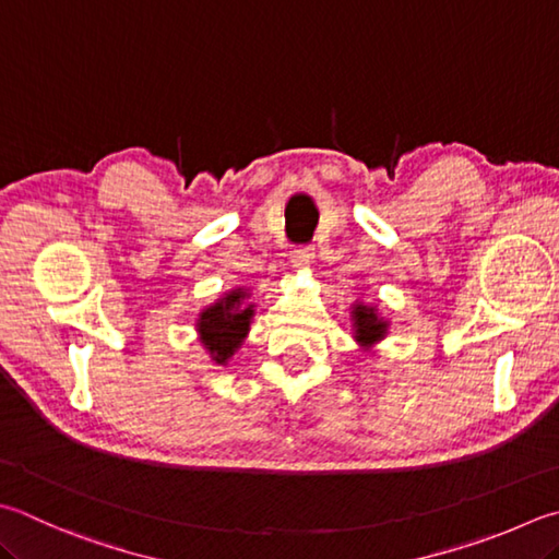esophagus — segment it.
<instances>
[{
	"label": "esophagus",
	"instance_id": "esophagus-1",
	"mask_svg": "<svg viewBox=\"0 0 559 559\" xmlns=\"http://www.w3.org/2000/svg\"><path fill=\"white\" fill-rule=\"evenodd\" d=\"M292 262H294V265H311L313 248L311 246H294L292 248Z\"/></svg>",
	"mask_w": 559,
	"mask_h": 559
}]
</instances>
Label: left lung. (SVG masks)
<instances>
[{
  "label": "left lung",
  "instance_id": "8db88e82",
  "mask_svg": "<svg viewBox=\"0 0 559 559\" xmlns=\"http://www.w3.org/2000/svg\"><path fill=\"white\" fill-rule=\"evenodd\" d=\"M353 319H355V338L370 345L379 338H384L386 333V323L377 319L374 309L370 307H362V304H357L355 311H353Z\"/></svg>",
  "mask_w": 559,
  "mask_h": 559
}]
</instances>
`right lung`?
<instances>
[{"label": "right lung", "instance_id": "1", "mask_svg": "<svg viewBox=\"0 0 559 559\" xmlns=\"http://www.w3.org/2000/svg\"><path fill=\"white\" fill-rule=\"evenodd\" d=\"M246 292L236 289L228 297L221 299L214 307L202 311L199 319V333H202V343L206 350L212 353L218 365H224L230 355L236 353V347L243 343L246 333L250 329L252 319V304L243 307Z\"/></svg>", "mask_w": 559, "mask_h": 559}]
</instances>
